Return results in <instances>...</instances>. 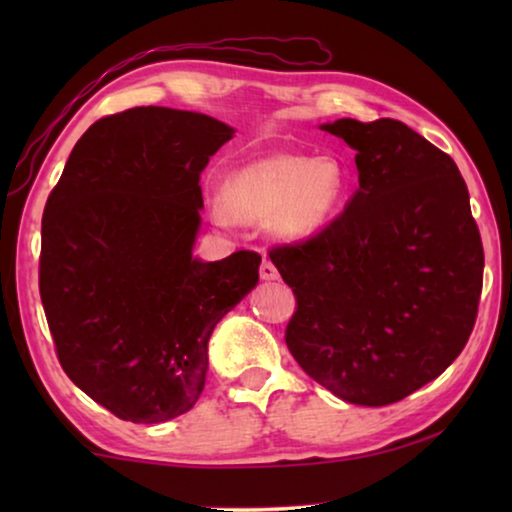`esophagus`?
I'll return each mask as SVG.
<instances>
[{"mask_svg": "<svg viewBox=\"0 0 512 512\" xmlns=\"http://www.w3.org/2000/svg\"><path fill=\"white\" fill-rule=\"evenodd\" d=\"M259 275H262V280H277V268L275 264L271 262V259H264L262 266H259Z\"/></svg>", "mask_w": 512, "mask_h": 512, "instance_id": "esophagus-1", "label": "esophagus"}]
</instances>
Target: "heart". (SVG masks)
I'll list each match as a JSON object with an SVG mask.
<instances>
[{"label":"heart","instance_id":"1","mask_svg":"<svg viewBox=\"0 0 512 512\" xmlns=\"http://www.w3.org/2000/svg\"><path fill=\"white\" fill-rule=\"evenodd\" d=\"M345 189V169L334 155L307 158L273 153L228 173L216 221H266L280 237H309L336 210Z\"/></svg>","mask_w":512,"mask_h":512}]
</instances>
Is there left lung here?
<instances>
[{
    "label": "left lung",
    "instance_id": "8db88e82",
    "mask_svg": "<svg viewBox=\"0 0 512 512\" xmlns=\"http://www.w3.org/2000/svg\"><path fill=\"white\" fill-rule=\"evenodd\" d=\"M323 131L357 155L359 189L307 241L268 257L296 296L287 348L345 402L404 400L470 339L483 246L456 162L397 119H336Z\"/></svg>",
    "mask_w": 512,
    "mask_h": 512
}]
</instances>
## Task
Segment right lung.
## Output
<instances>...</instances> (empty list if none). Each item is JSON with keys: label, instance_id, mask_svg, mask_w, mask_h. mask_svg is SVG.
<instances>
[{"label": "right lung", "instance_id": "1", "mask_svg": "<svg viewBox=\"0 0 512 512\" xmlns=\"http://www.w3.org/2000/svg\"><path fill=\"white\" fill-rule=\"evenodd\" d=\"M235 135L201 112L108 115L76 142L42 216L40 298L67 377L128 422L187 413L216 323L255 287L262 257L192 255L201 171Z\"/></svg>", "mask_w": 512, "mask_h": 512}]
</instances>
